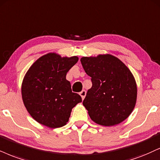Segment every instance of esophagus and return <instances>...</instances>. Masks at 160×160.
<instances>
[{
	"instance_id": "34e87169",
	"label": "esophagus",
	"mask_w": 160,
	"mask_h": 160,
	"mask_svg": "<svg viewBox=\"0 0 160 160\" xmlns=\"http://www.w3.org/2000/svg\"><path fill=\"white\" fill-rule=\"evenodd\" d=\"M79 95L81 96V97H82V99H84V97H85V96H86V91H85V90H83L82 91H81L79 92Z\"/></svg>"
}]
</instances>
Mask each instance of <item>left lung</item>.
I'll return each instance as SVG.
<instances>
[{
    "label": "left lung",
    "instance_id": "1",
    "mask_svg": "<svg viewBox=\"0 0 160 160\" xmlns=\"http://www.w3.org/2000/svg\"><path fill=\"white\" fill-rule=\"evenodd\" d=\"M81 62L92 84L83 101L90 119L107 127L125 120L137 98V82L129 68L110 54L82 57Z\"/></svg>",
    "mask_w": 160,
    "mask_h": 160
}]
</instances>
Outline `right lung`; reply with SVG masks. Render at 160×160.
Instances as JSON below:
<instances>
[{
    "mask_svg": "<svg viewBox=\"0 0 160 160\" xmlns=\"http://www.w3.org/2000/svg\"><path fill=\"white\" fill-rule=\"evenodd\" d=\"M78 60L77 56L62 57L49 52L37 59L26 72L21 84L23 104L41 125L63 127L68 122L72 108L82 102L66 79L67 72Z\"/></svg>",
    "mask_w": 160,
    "mask_h": 160,
    "instance_id": "obj_1",
    "label": "right lung"
}]
</instances>
